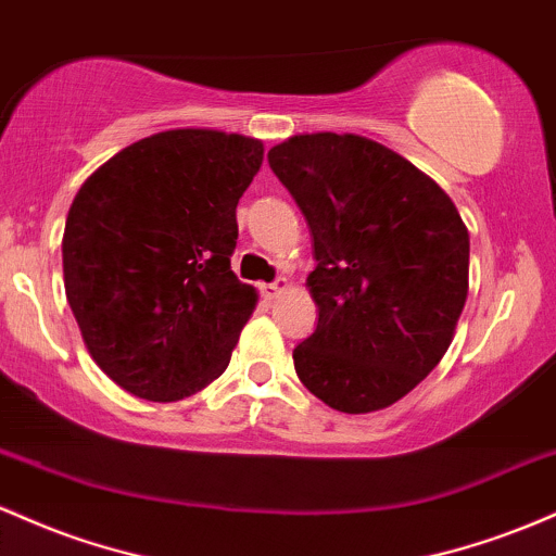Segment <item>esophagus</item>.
Wrapping results in <instances>:
<instances>
[{
  "instance_id": "1",
  "label": "esophagus",
  "mask_w": 556,
  "mask_h": 556,
  "mask_svg": "<svg viewBox=\"0 0 556 556\" xmlns=\"http://www.w3.org/2000/svg\"><path fill=\"white\" fill-rule=\"evenodd\" d=\"M289 278H278L276 283H267L262 286V294H265V299H278L283 291H289Z\"/></svg>"
}]
</instances>
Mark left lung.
Listing matches in <instances>:
<instances>
[{"label": "left lung", "mask_w": 556, "mask_h": 556, "mask_svg": "<svg viewBox=\"0 0 556 556\" xmlns=\"http://www.w3.org/2000/svg\"><path fill=\"white\" fill-rule=\"evenodd\" d=\"M315 241L317 328L296 376L346 415L386 409L439 365L470 289V233L433 178L357 134H299L267 154Z\"/></svg>", "instance_id": "left-lung-1"}]
</instances>
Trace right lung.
<instances>
[{
    "label": "right lung",
    "mask_w": 556,
    "mask_h": 556,
    "mask_svg": "<svg viewBox=\"0 0 556 556\" xmlns=\"http://www.w3.org/2000/svg\"><path fill=\"white\" fill-rule=\"evenodd\" d=\"M262 157L252 136L162 130L78 189L62 233L67 304L91 359L128 394L178 402L228 367L260 299L230 254Z\"/></svg>",
    "instance_id": "1"
}]
</instances>
